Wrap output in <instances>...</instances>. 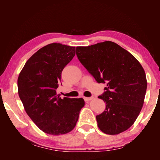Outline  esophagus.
<instances>
[{
	"label": "esophagus",
	"mask_w": 160,
	"mask_h": 160,
	"mask_svg": "<svg viewBox=\"0 0 160 160\" xmlns=\"http://www.w3.org/2000/svg\"><path fill=\"white\" fill-rule=\"evenodd\" d=\"M84 99V100H85V101H90V100H91V99H93V97H90V98H83Z\"/></svg>",
	"instance_id": "esophagus-1"
}]
</instances>
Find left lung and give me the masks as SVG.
I'll return each mask as SVG.
<instances>
[{
  "instance_id": "left-lung-1",
  "label": "left lung",
  "mask_w": 160,
  "mask_h": 160,
  "mask_svg": "<svg viewBox=\"0 0 160 160\" xmlns=\"http://www.w3.org/2000/svg\"><path fill=\"white\" fill-rule=\"evenodd\" d=\"M76 54L98 83H107L98 97L105 103L103 112L96 116L99 128L109 135L129 129L141 111L146 93V77L141 64L111 41L77 47Z\"/></svg>"
}]
</instances>
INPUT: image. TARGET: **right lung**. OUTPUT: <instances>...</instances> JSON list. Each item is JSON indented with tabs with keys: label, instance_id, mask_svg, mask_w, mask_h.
<instances>
[{
	"label": "right lung",
	"instance_id": "right-lung-1",
	"mask_svg": "<svg viewBox=\"0 0 160 160\" xmlns=\"http://www.w3.org/2000/svg\"><path fill=\"white\" fill-rule=\"evenodd\" d=\"M75 55V47L51 43L37 51L18 78V91L27 115L46 133L59 135L75 127L85 101L56 93L61 72Z\"/></svg>",
	"mask_w": 160,
	"mask_h": 160
}]
</instances>
